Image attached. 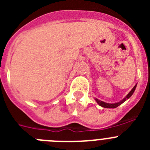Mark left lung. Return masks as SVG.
I'll return each instance as SVG.
<instances>
[{
    "label": "left lung",
    "mask_w": 150,
    "mask_h": 150,
    "mask_svg": "<svg viewBox=\"0 0 150 150\" xmlns=\"http://www.w3.org/2000/svg\"><path fill=\"white\" fill-rule=\"evenodd\" d=\"M136 87H137V84L135 85L134 86V88H132L131 91H130V92L126 95V97H125V98H123L122 100H120V101L117 102V103H114V104H109V103H106V102L102 101V100H100L97 98H95V100H96L97 103H98V104L100 107H104V108H116V107H117L118 106L121 105L122 103H124L125 100H128L130 97L133 95V93L134 92V90H135V88H136Z\"/></svg>",
    "instance_id": "1"
}]
</instances>
